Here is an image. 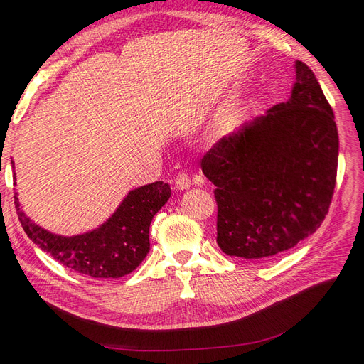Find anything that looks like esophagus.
I'll use <instances>...</instances> for the list:
<instances>
[{
  "label": "esophagus",
  "instance_id": "esophagus-1",
  "mask_svg": "<svg viewBox=\"0 0 364 364\" xmlns=\"http://www.w3.org/2000/svg\"><path fill=\"white\" fill-rule=\"evenodd\" d=\"M190 187H192V181H190L188 176L184 174V172H181V174L176 177V190L183 192V190H188Z\"/></svg>",
  "mask_w": 364,
  "mask_h": 364
}]
</instances>
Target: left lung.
Instances as JSON below:
<instances>
[{
	"label": "left lung",
	"mask_w": 364,
	"mask_h": 364,
	"mask_svg": "<svg viewBox=\"0 0 364 364\" xmlns=\"http://www.w3.org/2000/svg\"><path fill=\"white\" fill-rule=\"evenodd\" d=\"M288 102L223 137L202 159L215 188L217 243L230 257L270 258L320 227L336 183L333 110L313 70L295 62Z\"/></svg>",
	"instance_id": "left-lung-1"
}]
</instances>
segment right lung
I'll list each match as a JSON object with an SVG mask.
<instances>
[{
    "label": "right lung",
    "instance_id": "1",
    "mask_svg": "<svg viewBox=\"0 0 364 364\" xmlns=\"http://www.w3.org/2000/svg\"><path fill=\"white\" fill-rule=\"evenodd\" d=\"M169 196L171 187L162 181L129 190L103 224L76 236L55 235L35 224L25 214L17 193L14 203L25 233L44 252L84 276L118 279L136 270L149 254L151 218Z\"/></svg>",
    "mask_w": 364,
    "mask_h": 364
}]
</instances>
